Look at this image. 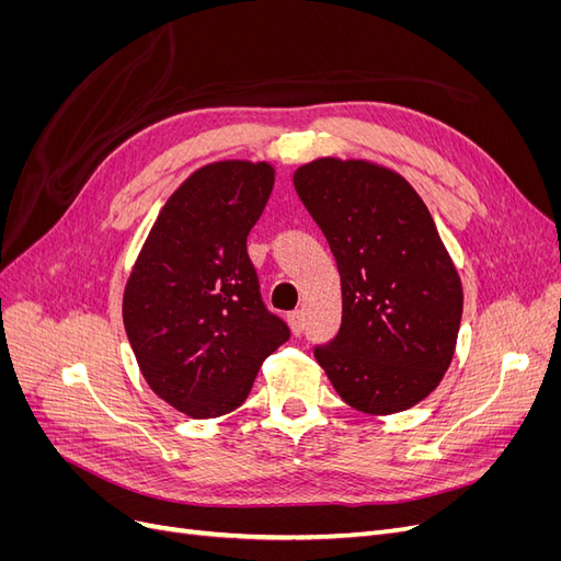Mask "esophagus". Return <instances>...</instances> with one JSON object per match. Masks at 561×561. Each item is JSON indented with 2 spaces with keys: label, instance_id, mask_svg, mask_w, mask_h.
<instances>
[{
  "label": "esophagus",
  "instance_id": "34e87169",
  "mask_svg": "<svg viewBox=\"0 0 561 561\" xmlns=\"http://www.w3.org/2000/svg\"><path fill=\"white\" fill-rule=\"evenodd\" d=\"M287 320H290V328L295 334L304 332V311H293L290 316H287Z\"/></svg>",
  "mask_w": 561,
  "mask_h": 561
}]
</instances>
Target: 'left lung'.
<instances>
[{"mask_svg": "<svg viewBox=\"0 0 561 561\" xmlns=\"http://www.w3.org/2000/svg\"><path fill=\"white\" fill-rule=\"evenodd\" d=\"M297 196L342 276V325L313 355L344 402L393 414L447 371L463 290L433 217L398 173L365 161L297 168Z\"/></svg>", "mask_w": 561, "mask_h": 561, "instance_id": "8db88e82", "label": "left lung"}]
</instances>
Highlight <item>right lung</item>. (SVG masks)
<instances>
[{
  "label": "right lung",
  "instance_id": "add662e5",
  "mask_svg": "<svg viewBox=\"0 0 561 561\" xmlns=\"http://www.w3.org/2000/svg\"><path fill=\"white\" fill-rule=\"evenodd\" d=\"M271 186L268 163L201 168L168 198L126 283L124 328L142 377L194 419L236 410L290 339L245 248Z\"/></svg>",
  "mask_w": 561,
  "mask_h": 561
}]
</instances>
